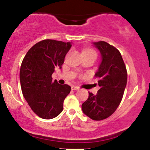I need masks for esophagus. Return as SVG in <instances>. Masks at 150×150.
Wrapping results in <instances>:
<instances>
[{
	"mask_svg": "<svg viewBox=\"0 0 150 150\" xmlns=\"http://www.w3.org/2000/svg\"><path fill=\"white\" fill-rule=\"evenodd\" d=\"M79 87H77V86H75V85H72L71 86V89L72 90H79Z\"/></svg>",
	"mask_w": 150,
	"mask_h": 150,
	"instance_id": "obj_1",
	"label": "esophagus"
}]
</instances>
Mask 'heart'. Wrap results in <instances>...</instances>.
I'll list each match as a JSON object with an SVG mask.
<instances>
[{"label": "heart", "mask_w": 150, "mask_h": 150, "mask_svg": "<svg viewBox=\"0 0 150 150\" xmlns=\"http://www.w3.org/2000/svg\"><path fill=\"white\" fill-rule=\"evenodd\" d=\"M82 53H89V54H92V55H94V56H97V53H96L95 51H94V50L91 49H87L84 50V51H82Z\"/></svg>", "instance_id": "obj_1"}]
</instances>
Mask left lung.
<instances>
[{"label":"left lung","mask_w":150,"mask_h":150,"mask_svg":"<svg viewBox=\"0 0 150 150\" xmlns=\"http://www.w3.org/2000/svg\"><path fill=\"white\" fill-rule=\"evenodd\" d=\"M101 54V63L96 77L100 89L82 104V110L94 120H101L113 114L119 106L127 84V70L121 54L114 46L106 42H93Z\"/></svg>","instance_id":"1"}]
</instances>
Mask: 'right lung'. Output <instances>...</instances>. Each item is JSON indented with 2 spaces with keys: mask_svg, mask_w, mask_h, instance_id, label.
<instances>
[{
  "mask_svg": "<svg viewBox=\"0 0 150 150\" xmlns=\"http://www.w3.org/2000/svg\"><path fill=\"white\" fill-rule=\"evenodd\" d=\"M70 42L45 39L29 50L20 71L22 92L29 106L37 116L51 119L63 111V101L71 87L52 81L55 68L61 69Z\"/></svg>",
  "mask_w": 150,
  "mask_h": 150,
  "instance_id": "1",
  "label": "right lung"
}]
</instances>
